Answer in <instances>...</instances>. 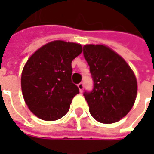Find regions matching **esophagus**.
<instances>
[{
  "mask_svg": "<svg viewBox=\"0 0 154 154\" xmlns=\"http://www.w3.org/2000/svg\"><path fill=\"white\" fill-rule=\"evenodd\" d=\"M78 87H79V90H80V92H83V89H84V83H80V84H78Z\"/></svg>",
  "mask_w": 154,
  "mask_h": 154,
  "instance_id": "esophagus-1",
  "label": "esophagus"
}]
</instances>
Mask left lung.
I'll return each instance as SVG.
<instances>
[{"instance_id":"obj_1","label":"left lung","mask_w":154,"mask_h":154,"mask_svg":"<svg viewBox=\"0 0 154 154\" xmlns=\"http://www.w3.org/2000/svg\"><path fill=\"white\" fill-rule=\"evenodd\" d=\"M83 54L90 67L93 89L85 92L89 111L102 123H113L132 109L137 95V81L124 59L103 45H86Z\"/></svg>"}]
</instances>
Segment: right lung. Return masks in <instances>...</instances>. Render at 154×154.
Instances as JSON below:
<instances>
[{
	"label": "right lung",
	"instance_id": "add662e5",
	"mask_svg": "<svg viewBox=\"0 0 154 154\" xmlns=\"http://www.w3.org/2000/svg\"><path fill=\"white\" fill-rule=\"evenodd\" d=\"M82 52L80 44L56 40L28 59L21 74L25 102L35 116L55 121L67 114L79 88L72 82V61Z\"/></svg>",
	"mask_w": 154,
	"mask_h": 154
}]
</instances>
